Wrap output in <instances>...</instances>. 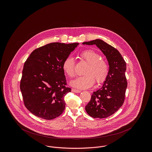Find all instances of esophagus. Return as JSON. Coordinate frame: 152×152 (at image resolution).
I'll return each mask as SVG.
<instances>
[{
    "label": "esophagus",
    "instance_id": "obj_1",
    "mask_svg": "<svg viewBox=\"0 0 152 152\" xmlns=\"http://www.w3.org/2000/svg\"><path fill=\"white\" fill-rule=\"evenodd\" d=\"M72 92H75V93H80V92H81V91L73 88V89H72Z\"/></svg>",
    "mask_w": 152,
    "mask_h": 152
}]
</instances>
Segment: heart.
<instances>
[{"label": "heart", "instance_id": "b5f03b06", "mask_svg": "<svg viewBox=\"0 0 152 152\" xmlns=\"http://www.w3.org/2000/svg\"><path fill=\"white\" fill-rule=\"evenodd\" d=\"M80 56L88 63L84 75L77 77L71 82L73 87L84 89L91 88L94 81L97 84L103 83L108 75V65L107 61L101 58L99 53L92 50L81 52ZM63 69L65 74L72 78L76 75L75 61L71 56L65 58L63 63Z\"/></svg>", "mask_w": 152, "mask_h": 152}]
</instances>
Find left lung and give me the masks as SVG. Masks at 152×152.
Returning a JSON list of instances; mask_svg holds the SVG:
<instances>
[{
	"mask_svg": "<svg viewBox=\"0 0 152 152\" xmlns=\"http://www.w3.org/2000/svg\"><path fill=\"white\" fill-rule=\"evenodd\" d=\"M95 44L108 61V75L102 87L94 92L86 106L87 113L93 118H103L112 115L123 105L128 86L125 71L126 62L115 48L100 39L84 42Z\"/></svg>",
	"mask_w": 152,
	"mask_h": 152,
	"instance_id": "8db88e82",
	"label": "left lung"
}]
</instances>
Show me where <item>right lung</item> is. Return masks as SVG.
<instances>
[{
	"instance_id": "add662e5",
	"label": "right lung",
	"mask_w": 152,
	"mask_h": 152,
	"mask_svg": "<svg viewBox=\"0 0 152 152\" xmlns=\"http://www.w3.org/2000/svg\"><path fill=\"white\" fill-rule=\"evenodd\" d=\"M77 43H52L33 51L24 63L20 88L25 107L34 115L52 120L64 110V96L71 91L63 69L65 58Z\"/></svg>"
}]
</instances>
